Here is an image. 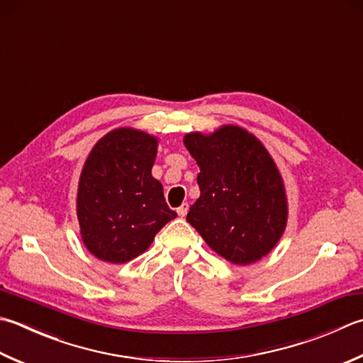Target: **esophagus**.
I'll use <instances>...</instances> for the list:
<instances>
[{"label":"esophagus","instance_id":"34e87169","mask_svg":"<svg viewBox=\"0 0 363 363\" xmlns=\"http://www.w3.org/2000/svg\"><path fill=\"white\" fill-rule=\"evenodd\" d=\"M187 212H189V204L187 203H182L179 208H177V216H179V217H186Z\"/></svg>","mask_w":363,"mask_h":363}]
</instances>
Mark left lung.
Segmentation results:
<instances>
[{
	"mask_svg": "<svg viewBox=\"0 0 363 363\" xmlns=\"http://www.w3.org/2000/svg\"><path fill=\"white\" fill-rule=\"evenodd\" d=\"M200 167L201 195L187 222L212 250L234 264H252L272 250L286 226L285 187L259 140L240 127L184 138Z\"/></svg>",
	"mask_w": 363,
	"mask_h": 363,
	"instance_id": "1",
	"label": "left lung"
}]
</instances>
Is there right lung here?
Listing matches in <instances>:
<instances>
[{
  "instance_id": "right-lung-1",
  "label": "right lung",
  "mask_w": 363,
  "mask_h": 363,
  "mask_svg": "<svg viewBox=\"0 0 363 363\" xmlns=\"http://www.w3.org/2000/svg\"><path fill=\"white\" fill-rule=\"evenodd\" d=\"M157 140L116 129L92 147L78 184L77 216L84 245L102 261L125 262L151 245L177 217L151 169Z\"/></svg>"
}]
</instances>
